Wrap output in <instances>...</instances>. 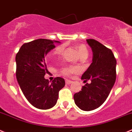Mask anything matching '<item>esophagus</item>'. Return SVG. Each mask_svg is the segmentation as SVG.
Here are the masks:
<instances>
[{"instance_id": "1", "label": "esophagus", "mask_w": 132, "mask_h": 132, "mask_svg": "<svg viewBox=\"0 0 132 132\" xmlns=\"http://www.w3.org/2000/svg\"><path fill=\"white\" fill-rule=\"evenodd\" d=\"M72 81L71 80H65V84H67V85H69V84H72Z\"/></svg>"}]
</instances>
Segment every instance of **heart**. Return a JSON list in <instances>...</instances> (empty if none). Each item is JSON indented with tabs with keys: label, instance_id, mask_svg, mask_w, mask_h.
<instances>
[{
	"label": "heart",
	"instance_id": "heart-1",
	"mask_svg": "<svg viewBox=\"0 0 132 132\" xmlns=\"http://www.w3.org/2000/svg\"><path fill=\"white\" fill-rule=\"evenodd\" d=\"M65 48V46L63 45H60L57 46L54 52L51 54L52 56H61ZM76 49H77L78 52L79 56L80 57H87L89 54L88 50H87V47L86 45H79L76 46ZM79 71V69L78 67H75V66H67V67H65L62 69L61 70V72L63 75H67V76H69V75H72V74L77 72Z\"/></svg>",
	"mask_w": 132,
	"mask_h": 132
}]
</instances>
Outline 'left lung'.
<instances>
[{
  "label": "left lung",
  "instance_id": "8db88e82",
  "mask_svg": "<svg viewBox=\"0 0 132 132\" xmlns=\"http://www.w3.org/2000/svg\"><path fill=\"white\" fill-rule=\"evenodd\" d=\"M93 51L92 63L81 76L86 82H91L74 95L76 106L84 111H91L100 107L108 96L116 80V59L112 51L98 41L86 39Z\"/></svg>",
  "mask_w": 132,
  "mask_h": 132
}]
</instances>
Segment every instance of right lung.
Returning <instances> with one entry per match:
<instances>
[{"instance_id":"obj_1","label":"right lung","mask_w":132,"mask_h":132,"mask_svg":"<svg viewBox=\"0 0 132 132\" xmlns=\"http://www.w3.org/2000/svg\"><path fill=\"white\" fill-rule=\"evenodd\" d=\"M60 41L38 39L23 44L15 57L16 77L28 101L40 110L56 105L59 91L65 86V80L56 77L51 83L44 76L48 73L45 56Z\"/></svg>"}]
</instances>
